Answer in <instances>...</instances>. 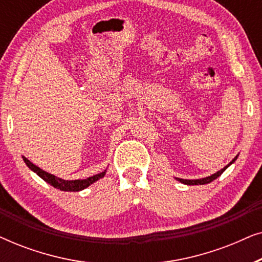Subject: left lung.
I'll return each mask as SVG.
<instances>
[{
	"label": "left lung",
	"instance_id": "left-lung-1",
	"mask_svg": "<svg viewBox=\"0 0 262 262\" xmlns=\"http://www.w3.org/2000/svg\"><path fill=\"white\" fill-rule=\"evenodd\" d=\"M236 159H237V156H236L235 159L232 160L231 162L228 164V166H225V167L223 168V169L218 170L217 173L210 175V177H206V178H203V179H196V180H186V179H179V178H177V180L182 182V184H185V185H205V184H210L211 181L216 180V179H217L218 177H221L222 173H223V171H224L225 169H227V168H228L229 166H230V164L234 163L235 161H236Z\"/></svg>",
	"mask_w": 262,
	"mask_h": 262
}]
</instances>
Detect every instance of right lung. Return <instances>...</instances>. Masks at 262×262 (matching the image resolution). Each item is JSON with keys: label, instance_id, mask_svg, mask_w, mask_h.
I'll return each instance as SVG.
<instances>
[{"label": "right lung", "instance_id": "add662e5", "mask_svg": "<svg viewBox=\"0 0 262 262\" xmlns=\"http://www.w3.org/2000/svg\"><path fill=\"white\" fill-rule=\"evenodd\" d=\"M24 161H25V163L27 164V167L30 168L31 170H33L34 173H37V175H39L42 180L46 181L51 186H53L55 188H58V189H60V191H66V192L82 191V189L87 188L88 186L94 184L95 181H98L99 179L105 177V174H106V170H103L102 173L93 175V177L83 179V180H64V179L57 178L53 174H50V173H48V171L40 169V168L32 163L30 160H27L26 157H24Z\"/></svg>", "mask_w": 262, "mask_h": 262}]
</instances>
